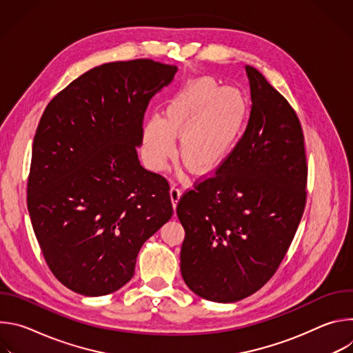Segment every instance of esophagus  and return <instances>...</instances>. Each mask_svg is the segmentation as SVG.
<instances>
[{
  "instance_id": "34e87169",
  "label": "esophagus",
  "mask_w": 353,
  "mask_h": 353,
  "mask_svg": "<svg viewBox=\"0 0 353 353\" xmlns=\"http://www.w3.org/2000/svg\"><path fill=\"white\" fill-rule=\"evenodd\" d=\"M181 196V185L177 183H173L170 187V198H172V203L176 207V204L179 203V199Z\"/></svg>"
}]
</instances>
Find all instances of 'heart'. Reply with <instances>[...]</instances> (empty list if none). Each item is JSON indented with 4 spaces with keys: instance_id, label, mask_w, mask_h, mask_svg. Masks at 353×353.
<instances>
[{
    "instance_id": "b5f03b06",
    "label": "heart",
    "mask_w": 353,
    "mask_h": 353,
    "mask_svg": "<svg viewBox=\"0 0 353 353\" xmlns=\"http://www.w3.org/2000/svg\"><path fill=\"white\" fill-rule=\"evenodd\" d=\"M248 114L243 92L221 86L212 77L188 82L165 106L162 119H150L143 130L149 163L165 166L180 137L179 157L195 173L218 169L236 148Z\"/></svg>"
}]
</instances>
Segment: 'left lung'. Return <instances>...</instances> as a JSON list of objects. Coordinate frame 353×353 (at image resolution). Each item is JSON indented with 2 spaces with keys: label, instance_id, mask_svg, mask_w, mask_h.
<instances>
[{
  "label": "left lung",
  "instance_id": "8db88e82",
  "mask_svg": "<svg viewBox=\"0 0 353 353\" xmlns=\"http://www.w3.org/2000/svg\"><path fill=\"white\" fill-rule=\"evenodd\" d=\"M251 112L230 157L185 191L180 270L198 296L232 303L276 272L306 207L305 135L288 100L245 65Z\"/></svg>",
  "mask_w": 353,
  "mask_h": 353
}]
</instances>
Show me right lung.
Returning a JSON list of instances; mask_svg holds the SVG:
<instances>
[{
  "label": "right lung",
  "mask_w": 353,
  "mask_h": 353,
  "mask_svg": "<svg viewBox=\"0 0 353 353\" xmlns=\"http://www.w3.org/2000/svg\"><path fill=\"white\" fill-rule=\"evenodd\" d=\"M176 71L148 59L94 67L40 119L28 210L50 271L77 293L124 286L142 244L173 215L168 180L141 166L137 146L149 100Z\"/></svg>",
  "instance_id": "obj_1"
}]
</instances>
